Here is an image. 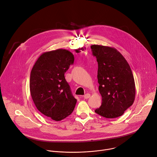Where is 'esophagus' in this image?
I'll use <instances>...</instances> for the list:
<instances>
[{"mask_svg":"<svg viewBox=\"0 0 157 157\" xmlns=\"http://www.w3.org/2000/svg\"><path fill=\"white\" fill-rule=\"evenodd\" d=\"M90 96H91V95H90V94H86L83 97H84V99H88V98H90Z\"/></svg>","mask_w":157,"mask_h":157,"instance_id":"34e87169","label":"esophagus"}]
</instances>
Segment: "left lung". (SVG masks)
Returning <instances> with one entry per match:
<instances>
[{
    "instance_id": "left-lung-1",
    "label": "left lung",
    "mask_w": 157,
    "mask_h": 157,
    "mask_svg": "<svg viewBox=\"0 0 157 157\" xmlns=\"http://www.w3.org/2000/svg\"><path fill=\"white\" fill-rule=\"evenodd\" d=\"M91 48L98 63V80L102 96L101 105L95 113L109 119L120 117L136 98V84L130 67L114 48L93 44Z\"/></svg>"
}]
</instances>
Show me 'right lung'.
<instances>
[{
	"mask_svg": "<svg viewBox=\"0 0 157 157\" xmlns=\"http://www.w3.org/2000/svg\"><path fill=\"white\" fill-rule=\"evenodd\" d=\"M74 60L73 53L65 49L47 52L40 56L31 71L33 101L41 113L55 121L70 116L77 102L64 78Z\"/></svg>",
	"mask_w": 157,
	"mask_h": 157,
	"instance_id": "obj_1",
	"label": "right lung"
}]
</instances>
